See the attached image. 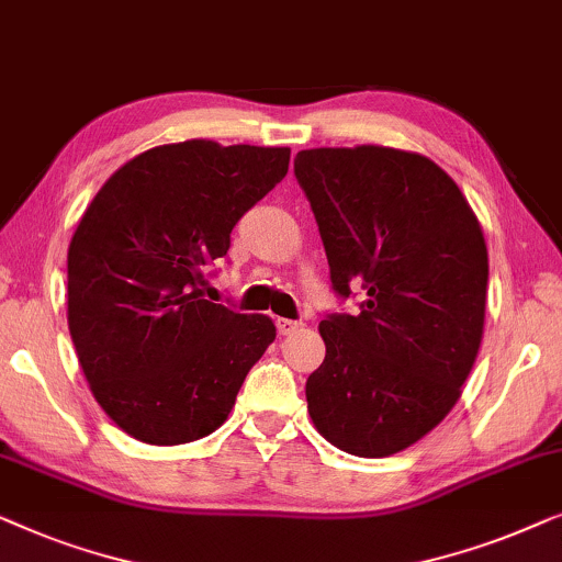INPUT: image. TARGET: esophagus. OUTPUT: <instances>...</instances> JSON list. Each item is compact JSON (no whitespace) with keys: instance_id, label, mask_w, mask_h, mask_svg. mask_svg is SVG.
Listing matches in <instances>:
<instances>
[{"instance_id":"esophagus-1","label":"esophagus","mask_w":562,"mask_h":562,"mask_svg":"<svg viewBox=\"0 0 562 562\" xmlns=\"http://www.w3.org/2000/svg\"><path fill=\"white\" fill-rule=\"evenodd\" d=\"M300 328H303V323H300V321L278 318V330H280V336H290V334H295V330H300Z\"/></svg>"}]
</instances>
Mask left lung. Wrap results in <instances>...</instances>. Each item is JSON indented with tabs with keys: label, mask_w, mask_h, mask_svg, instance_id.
<instances>
[{
	"label": "left lung",
	"mask_w": 562,
	"mask_h": 562,
	"mask_svg": "<svg viewBox=\"0 0 562 562\" xmlns=\"http://www.w3.org/2000/svg\"><path fill=\"white\" fill-rule=\"evenodd\" d=\"M295 178L318 221L334 290H367L359 315L321 321L326 359L305 382L307 413L346 453H400L453 409L476 361L484 232L456 180L417 153L303 149Z\"/></svg>",
	"instance_id": "obj_1"
}]
</instances>
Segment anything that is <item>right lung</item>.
<instances>
[{
	"mask_svg": "<svg viewBox=\"0 0 562 562\" xmlns=\"http://www.w3.org/2000/svg\"><path fill=\"white\" fill-rule=\"evenodd\" d=\"M290 147L188 139L101 186L68 247V328L101 409L126 436L180 446L221 428L278 330L203 300L232 228L280 183Z\"/></svg>",
	"mask_w": 562,
	"mask_h": 562,
	"instance_id": "1",
	"label": "right lung"
}]
</instances>
